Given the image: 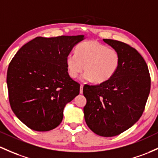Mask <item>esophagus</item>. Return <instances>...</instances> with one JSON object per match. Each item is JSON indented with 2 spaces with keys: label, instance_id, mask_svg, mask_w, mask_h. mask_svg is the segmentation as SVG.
Segmentation results:
<instances>
[{
  "label": "esophagus",
  "instance_id": "34e87169",
  "mask_svg": "<svg viewBox=\"0 0 158 158\" xmlns=\"http://www.w3.org/2000/svg\"><path fill=\"white\" fill-rule=\"evenodd\" d=\"M83 93V85L81 84L80 85V94Z\"/></svg>",
  "mask_w": 158,
  "mask_h": 158
}]
</instances>
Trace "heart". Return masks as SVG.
Returning a JSON list of instances; mask_svg holds the SVG:
<instances>
[{
    "instance_id": "obj_1",
    "label": "heart",
    "mask_w": 158,
    "mask_h": 158,
    "mask_svg": "<svg viewBox=\"0 0 158 158\" xmlns=\"http://www.w3.org/2000/svg\"><path fill=\"white\" fill-rule=\"evenodd\" d=\"M120 55L114 48L95 40L79 43L76 53H70L66 58L69 75L76 78L85 70L83 81L103 83L111 79L118 68Z\"/></svg>"
}]
</instances>
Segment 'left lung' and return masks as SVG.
I'll use <instances>...</instances> for the list:
<instances>
[{
  "mask_svg": "<svg viewBox=\"0 0 158 158\" xmlns=\"http://www.w3.org/2000/svg\"><path fill=\"white\" fill-rule=\"evenodd\" d=\"M103 41L120 55L114 76L97 85H85L87 100L85 120L94 133L110 137L131 127L145 110L151 88L148 66L142 55L131 46L114 40Z\"/></svg>",
  "mask_w": 158,
  "mask_h": 158,
  "instance_id": "1",
  "label": "left lung"
}]
</instances>
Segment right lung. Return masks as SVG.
I'll return each mask as SVG.
<instances>
[{"mask_svg": "<svg viewBox=\"0 0 158 158\" xmlns=\"http://www.w3.org/2000/svg\"><path fill=\"white\" fill-rule=\"evenodd\" d=\"M84 35L38 37L24 45L7 70L12 110L27 127L48 131L62 121L66 104L79 94L69 76L66 58Z\"/></svg>", "mask_w": 158, "mask_h": 158, "instance_id": "obj_1", "label": "right lung"}]
</instances>
